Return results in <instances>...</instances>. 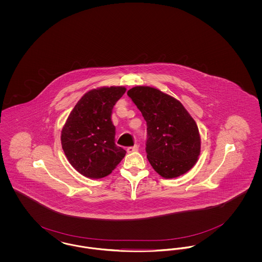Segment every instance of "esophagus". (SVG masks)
<instances>
[{
  "label": "esophagus",
  "instance_id": "esophagus-1",
  "mask_svg": "<svg viewBox=\"0 0 262 262\" xmlns=\"http://www.w3.org/2000/svg\"><path fill=\"white\" fill-rule=\"evenodd\" d=\"M137 150H138V145L136 144V145H134V146H129V147H127V153H134V152H137Z\"/></svg>",
  "mask_w": 262,
  "mask_h": 262
}]
</instances>
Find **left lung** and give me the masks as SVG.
Instances as JSON below:
<instances>
[{"mask_svg":"<svg viewBox=\"0 0 262 262\" xmlns=\"http://www.w3.org/2000/svg\"><path fill=\"white\" fill-rule=\"evenodd\" d=\"M127 95L146 121L145 150L153 169L165 179L187 173L200 156V136L182 103L149 86L133 88Z\"/></svg>","mask_w":262,"mask_h":262,"instance_id":"1","label":"left lung"}]
</instances>
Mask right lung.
<instances>
[{"instance_id": "add662e5", "label": "right lung", "mask_w": 262, "mask_h": 262, "mask_svg": "<svg viewBox=\"0 0 262 262\" xmlns=\"http://www.w3.org/2000/svg\"><path fill=\"white\" fill-rule=\"evenodd\" d=\"M125 92L123 86L92 89L79 100L62 129V147L79 174L101 179L112 173L125 157L115 143L112 110Z\"/></svg>"}]
</instances>
